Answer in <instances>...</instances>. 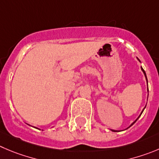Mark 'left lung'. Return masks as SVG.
Returning a JSON list of instances; mask_svg holds the SVG:
<instances>
[{
	"mask_svg": "<svg viewBox=\"0 0 159 159\" xmlns=\"http://www.w3.org/2000/svg\"><path fill=\"white\" fill-rule=\"evenodd\" d=\"M139 61H140V60H139ZM141 70H142V71H143V74H144V75H145V78H146V80H147V82H148V78H147V76H146V73H145L144 70H143V68H142V67H141ZM145 107H144V108H145ZM144 108H143V110H144ZM143 111H142V112H141V114H140V116H139V117H138V118H137V119H138V118H140V115H142V113H143ZM137 119H136V121H134V122H133V124H131V125H133V124H134V123H135V122H136V121H137ZM131 125H130V126H131ZM130 126H129V127H130ZM112 131H113V132H118V131H116V130H112Z\"/></svg>",
	"mask_w": 159,
	"mask_h": 159,
	"instance_id": "left-lung-1",
	"label": "left lung"
}]
</instances>
